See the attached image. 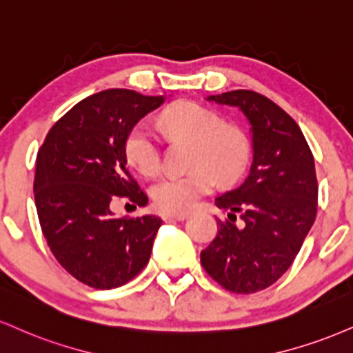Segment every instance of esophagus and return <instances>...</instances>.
<instances>
[{
    "label": "esophagus",
    "instance_id": "esophagus-1",
    "mask_svg": "<svg viewBox=\"0 0 353 353\" xmlns=\"http://www.w3.org/2000/svg\"><path fill=\"white\" fill-rule=\"evenodd\" d=\"M163 219L165 222H168V220H177V222H182V220L188 219V214H184V212H182V214H163Z\"/></svg>",
    "mask_w": 353,
    "mask_h": 353
}]
</instances>
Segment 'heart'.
I'll return each mask as SVG.
<instances>
[{
    "mask_svg": "<svg viewBox=\"0 0 353 353\" xmlns=\"http://www.w3.org/2000/svg\"><path fill=\"white\" fill-rule=\"evenodd\" d=\"M159 125L171 136L192 139V172L184 176H164L151 185L156 207L171 214L188 212L203 195L217 185L236 181L250 161V143L243 131L225 126L223 118L214 110L194 101L172 105L161 114ZM128 163L143 176H154L163 165L159 139L144 123L134 125L125 139Z\"/></svg>",
    "mask_w": 353,
    "mask_h": 353,
    "instance_id": "b5f03b06",
    "label": "heart"
}]
</instances>
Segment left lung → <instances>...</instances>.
Returning a JSON list of instances; mask_svg holds the SVG:
<instances>
[{
    "mask_svg": "<svg viewBox=\"0 0 353 353\" xmlns=\"http://www.w3.org/2000/svg\"><path fill=\"white\" fill-rule=\"evenodd\" d=\"M205 100L243 113L253 161L241 185L215 199L228 219L217 220L219 233L201 263L225 290L250 294L286 273L311 230L317 212L314 158L296 121L260 93L232 90Z\"/></svg>",
    "mask_w": 353,
    "mask_h": 353,
    "instance_id": "1",
    "label": "left lung"
}]
</instances>
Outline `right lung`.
<instances>
[{
	"label": "right lung",
	"mask_w": 353,
	"mask_h": 353,
	"mask_svg": "<svg viewBox=\"0 0 353 353\" xmlns=\"http://www.w3.org/2000/svg\"><path fill=\"white\" fill-rule=\"evenodd\" d=\"M165 97L110 88L70 108L46 136L36 159L34 201L55 260L95 290L128 283L148 265L163 220L114 217L126 197L146 205L148 195L128 171L125 139Z\"/></svg>",
	"instance_id": "add662e5"
}]
</instances>
